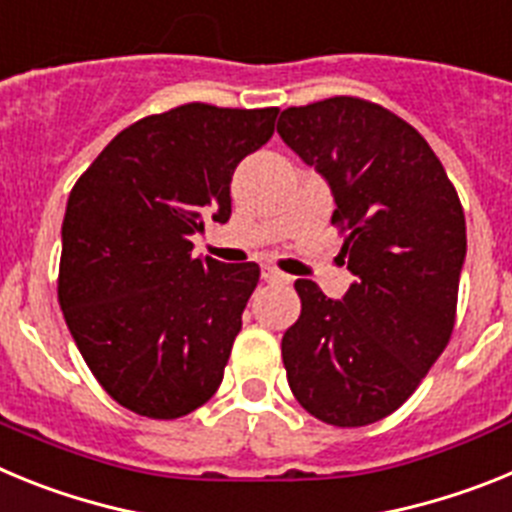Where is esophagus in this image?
<instances>
[{
    "label": "esophagus",
    "instance_id": "obj_1",
    "mask_svg": "<svg viewBox=\"0 0 512 512\" xmlns=\"http://www.w3.org/2000/svg\"><path fill=\"white\" fill-rule=\"evenodd\" d=\"M261 277H264V282H269V284H287L289 282L287 274H282L277 266H264V269H261Z\"/></svg>",
    "mask_w": 512,
    "mask_h": 512
}]
</instances>
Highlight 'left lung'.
<instances>
[{
	"label": "left lung",
	"instance_id": "left-lung-1",
	"mask_svg": "<svg viewBox=\"0 0 512 512\" xmlns=\"http://www.w3.org/2000/svg\"><path fill=\"white\" fill-rule=\"evenodd\" d=\"M277 133L330 187L354 284L330 300L297 279L284 333L292 395L318 420L359 428L395 413L449 343L467 223L423 135L356 97L282 112Z\"/></svg>",
	"mask_w": 512,
	"mask_h": 512
}]
</instances>
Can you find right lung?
<instances>
[{"label": "right lung", "instance_id": "right-lung-1", "mask_svg": "<svg viewBox=\"0 0 512 512\" xmlns=\"http://www.w3.org/2000/svg\"><path fill=\"white\" fill-rule=\"evenodd\" d=\"M277 107L182 104L110 140L69 194L58 302L81 356L122 408L174 420L223 382L259 264L194 259L205 217L228 223L235 166Z\"/></svg>", "mask_w": 512, "mask_h": 512}]
</instances>
